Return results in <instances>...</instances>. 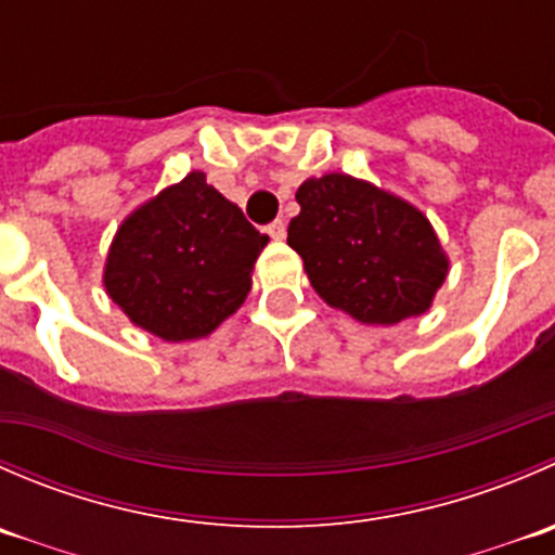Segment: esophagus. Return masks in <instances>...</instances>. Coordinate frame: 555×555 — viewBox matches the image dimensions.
Returning a JSON list of instances; mask_svg holds the SVG:
<instances>
[{
    "label": "esophagus",
    "instance_id": "esophagus-1",
    "mask_svg": "<svg viewBox=\"0 0 555 555\" xmlns=\"http://www.w3.org/2000/svg\"><path fill=\"white\" fill-rule=\"evenodd\" d=\"M268 235H271L273 241H282L284 235H287V224H284L282 219H276V222L268 224Z\"/></svg>",
    "mask_w": 555,
    "mask_h": 555
}]
</instances>
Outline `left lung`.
<instances>
[{"mask_svg":"<svg viewBox=\"0 0 555 555\" xmlns=\"http://www.w3.org/2000/svg\"><path fill=\"white\" fill-rule=\"evenodd\" d=\"M295 201L300 214L287 244L327 306L365 325L428 311L448 276V255L423 211L347 173L306 179Z\"/></svg>","mask_w":555,"mask_h":555,"instance_id":"8db88e82","label":"left lung"}]
</instances>
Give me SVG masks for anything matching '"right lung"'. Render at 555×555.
Instances as JSON below:
<instances>
[{
  "mask_svg": "<svg viewBox=\"0 0 555 555\" xmlns=\"http://www.w3.org/2000/svg\"><path fill=\"white\" fill-rule=\"evenodd\" d=\"M266 244L268 235L192 170L124 219L102 282L134 325L165 341H190L244 304Z\"/></svg>",
  "mask_w": 555,
  "mask_h": 555,
  "instance_id": "1",
  "label": "right lung"
}]
</instances>
